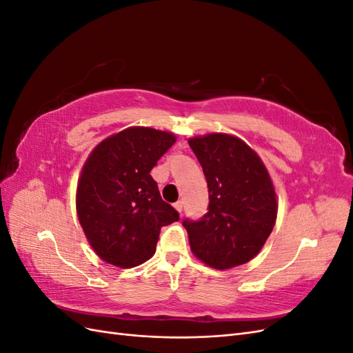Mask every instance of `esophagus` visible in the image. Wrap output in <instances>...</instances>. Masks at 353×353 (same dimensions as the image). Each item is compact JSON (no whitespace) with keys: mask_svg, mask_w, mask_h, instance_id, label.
<instances>
[{"mask_svg":"<svg viewBox=\"0 0 353 353\" xmlns=\"http://www.w3.org/2000/svg\"><path fill=\"white\" fill-rule=\"evenodd\" d=\"M174 208L181 213V212H183V208H184V205H183V201H181V200H178L176 203H174Z\"/></svg>","mask_w":353,"mask_h":353,"instance_id":"obj_1","label":"esophagus"}]
</instances>
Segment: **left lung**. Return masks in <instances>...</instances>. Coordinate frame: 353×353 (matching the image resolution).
<instances>
[{
  "instance_id": "1",
  "label": "left lung",
  "mask_w": 353,
  "mask_h": 353,
  "mask_svg": "<svg viewBox=\"0 0 353 353\" xmlns=\"http://www.w3.org/2000/svg\"><path fill=\"white\" fill-rule=\"evenodd\" d=\"M208 181L209 208L183 221L196 258L215 270L252 261L275 225L276 194L261 157L240 138L208 134L190 138Z\"/></svg>"
}]
</instances>
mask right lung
<instances>
[{
	"mask_svg": "<svg viewBox=\"0 0 353 353\" xmlns=\"http://www.w3.org/2000/svg\"><path fill=\"white\" fill-rule=\"evenodd\" d=\"M175 141L170 132L131 126L88 156L78 181L77 212L85 237L104 262L119 268L144 263L156 252L160 228L179 219L150 175Z\"/></svg>",
	"mask_w": 353,
	"mask_h": 353,
	"instance_id": "obj_1",
	"label": "right lung"
}]
</instances>
